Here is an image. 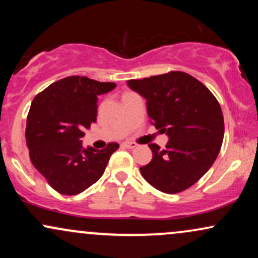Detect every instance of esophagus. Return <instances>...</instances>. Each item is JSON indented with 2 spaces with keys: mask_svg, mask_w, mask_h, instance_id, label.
Returning <instances> with one entry per match:
<instances>
[{
  "mask_svg": "<svg viewBox=\"0 0 258 258\" xmlns=\"http://www.w3.org/2000/svg\"><path fill=\"white\" fill-rule=\"evenodd\" d=\"M123 148H127V149H133V148L137 147V143H135V142H130V141H126L123 142L122 144H121Z\"/></svg>",
  "mask_w": 258,
  "mask_h": 258,
  "instance_id": "34e87169",
  "label": "esophagus"
}]
</instances>
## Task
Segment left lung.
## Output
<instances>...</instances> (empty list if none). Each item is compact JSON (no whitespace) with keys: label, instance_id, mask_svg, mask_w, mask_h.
<instances>
[{"label":"left lung","instance_id":"obj_1","mask_svg":"<svg viewBox=\"0 0 258 258\" xmlns=\"http://www.w3.org/2000/svg\"><path fill=\"white\" fill-rule=\"evenodd\" d=\"M127 85L147 99L152 123L170 138L165 149L149 144L153 159L139 168L142 176L162 193L185 190L209 171L221 150L220 103L205 85L183 72L130 80Z\"/></svg>","mask_w":258,"mask_h":258}]
</instances>
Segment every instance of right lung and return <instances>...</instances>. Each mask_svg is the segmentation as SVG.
<instances>
[{
  "label": "right lung",
  "mask_w": 258,
  "mask_h": 258,
  "mask_svg": "<svg viewBox=\"0 0 258 258\" xmlns=\"http://www.w3.org/2000/svg\"><path fill=\"white\" fill-rule=\"evenodd\" d=\"M114 82L68 76L53 82L32 100L25 138L34 167L59 194L76 195L104 173L117 143L104 149L82 148L85 130L97 121V97Z\"/></svg>",
  "instance_id": "right-lung-1"
}]
</instances>
